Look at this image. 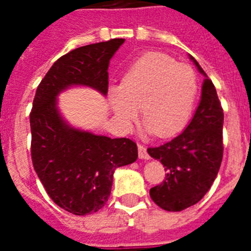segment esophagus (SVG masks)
Listing matches in <instances>:
<instances>
[{"label": "esophagus", "instance_id": "34e87169", "mask_svg": "<svg viewBox=\"0 0 251 251\" xmlns=\"http://www.w3.org/2000/svg\"><path fill=\"white\" fill-rule=\"evenodd\" d=\"M138 156L141 159H150V154L147 152V148L143 147L142 145H138Z\"/></svg>", "mask_w": 251, "mask_h": 251}]
</instances>
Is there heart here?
Returning <instances> with one entry per match:
<instances>
[{"mask_svg": "<svg viewBox=\"0 0 251 251\" xmlns=\"http://www.w3.org/2000/svg\"><path fill=\"white\" fill-rule=\"evenodd\" d=\"M197 93L196 74L162 52H148L129 66L121 85L108 92L109 104L122 127L129 129L141 112L143 130L174 136L187 123Z\"/></svg>", "mask_w": 251, "mask_h": 251, "instance_id": "b5f03b06", "label": "heart"}]
</instances>
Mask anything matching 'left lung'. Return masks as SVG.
Instances as JSON below:
<instances>
[{"label":"left lung","instance_id":"left-lung-1","mask_svg":"<svg viewBox=\"0 0 251 251\" xmlns=\"http://www.w3.org/2000/svg\"><path fill=\"white\" fill-rule=\"evenodd\" d=\"M190 59L205 76L196 112L179 136L147 150L167 171L163 183L150 191L151 199L166 211H182L199 202L214 183L223 161V108L212 81L195 57L190 55Z\"/></svg>","mask_w":251,"mask_h":251}]
</instances>
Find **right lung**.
<instances>
[{"instance_id": "add662e5", "label": "right lung", "mask_w": 251, "mask_h": 251, "mask_svg": "<svg viewBox=\"0 0 251 251\" xmlns=\"http://www.w3.org/2000/svg\"><path fill=\"white\" fill-rule=\"evenodd\" d=\"M124 41L90 44L57 59L37 86L32 103V165L51 200L79 216L105 205L114 171L136 161L138 150L128 138L73 127L60 113L57 97L72 86H86L106 97L109 61Z\"/></svg>"}]
</instances>
